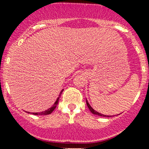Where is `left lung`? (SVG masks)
Segmentation results:
<instances>
[{"label": "left lung", "instance_id": "8db88e82", "mask_svg": "<svg viewBox=\"0 0 149 149\" xmlns=\"http://www.w3.org/2000/svg\"><path fill=\"white\" fill-rule=\"evenodd\" d=\"M86 104H87V106H88V109H89V110L91 111V113H93V114H94V115H99V116H102V117H108V118H109V117H111L110 115H109H109H103V114L100 113V112H97V111L94 110V109H93V108L91 107V106H90V104H88V101H87V100H86Z\"/></svg>", "mask_w": 149, "mask_h": 149}]
</instances>
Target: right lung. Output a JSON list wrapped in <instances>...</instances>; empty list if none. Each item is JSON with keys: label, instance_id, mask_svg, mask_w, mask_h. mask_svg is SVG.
<instances>
[{"label": "right lung", "instance_id": "right-lung-1", "mask_svg": "<svg viewBox=\"0 0 149 149\" xmlns=\"http://www.w3.org/2000/svg\"><path fill=\"white\" fill-rule=\"evenodd\" d=\"M63 89L62 90V91H61V93L63 92ZM61 94L59 95V97H58V99H57V100L55 101V102L53 104V105H52V107H51L50 108H49V109H47V110L45 111H43V112H31V113L33 114V115H49V114L52 113V112L54 111V109H55V107H57V105H58V102H59V99H60V97H61ZM28 113H29V112H28Z\"/></svg>", "mask_w": 149, "mask_h": 149}]
</instances>
